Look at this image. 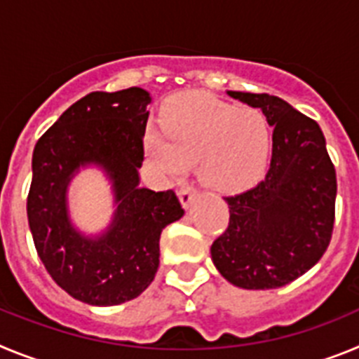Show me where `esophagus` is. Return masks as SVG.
Segmentation results:
<instances>
[{
    "label": "esophagus",
    "instance_id": "1",
    "mask_svg": "<svg viewBox=\"0 0 359 359\" xmlns=\"http://www.w3.org/2000/svg\"><path fill=\"white\" fill-rule=\"evenodd\" d=\"M196 196V189L194 187H183V189H180V201H182V205L185 208H189V205L192 203V199H194Z\"/></svg>",
    "mask_w": 359,
    "mask_h": 359
}]
</instances>
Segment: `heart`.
Instances as JSON below:
<instances>
[{"label":"heart","mask_w":359,"mask_h":359,"mask_svg":"<svg viewBox=\"0 0 359 359\" xmlns=\"http://www.w3.org/2000/svg\"><path fill=\"white\" fill-rule=\"evenodd\" d=\"M145 152L161 174L180 177L196 163L199 182L236 194L264 176L273 135L261 111L236 109L208 93L177 95L151 123Z\"/></svg>","instance_id":"heart-1"}]
</instances>
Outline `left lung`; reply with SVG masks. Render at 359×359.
I'll return each mask as SVG.
<instances>
[{
    "mask_svg": "<svg viewBox=\"0 0 359 359\" xmlns=\"http://www.w3.org/2000/svg\"><path fill=\"white\" fill-rule=\"evenodd\" d=\"M228 95L261 107L273 126V152L259 185L224 198L230 221L212 244V261L233 286L275 290L306 273L327 250L336 170L315 120L273 95Z\"/></svg>",
    "mask_w": 359,
    "mask_h": 359,
    "instance_id": "left-lung-1",
    "label": "left lung"
}]
</instances>
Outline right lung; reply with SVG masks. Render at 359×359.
<instances>
[{"instance_id":"right-lung-1","label":"right lung","mask_w":359,"mask_h":359,"mask_svg":"<svg viewBox=\"0 0 359 359\" xmlns=\"http://www.w3.org/2000/svg\"><path fill=\"white\" fill-rule=\"evenodd\" d=\"M149 104L142 88L93 91L34 149L27 214L37 255L57 286L90 306H116L144 293L160 266L161 230L185 214L174 190L138 187ZM91 163L108 174L119 205L97 238L72 228L65 201L72 174Z\"/></svg>"}]
</instances>
